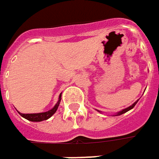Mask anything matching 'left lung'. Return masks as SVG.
<instances>
[{
    "mask_svg": "<svg viewBox=\"0 0 159 159\" xmlns=\"http://www.w3.org/2000/svg\"><path fill=\"white\" fill-rule=\"evenodd\" d=\"M138 101H139V100H137V102H134V103L132 104L131 106H129V107H126V108H124V109H122V110H121V111L117 112L116 114H115V115H114L113 116H121V115H122V114H124V113H126V112H128V111H129V110H130V109H132L133 107H135V106H136V104H137V102H138ZM96 110H97V109H96ZM97 111L100 112V113H102V111H100V110H97Z\"/></svg>",
    "mask_w": 159,
    "mask_h": 159,
    "instance_id": "1",
    "label": "left lung"
}]
</instances>
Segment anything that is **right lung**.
<instances>
[{"label":"right lung","instance_id":"right-lung-1","mask_svg":"<svg viewBox=\"0 0 159 159\" xmlns=\"http://www.w3.org/2000/svg\"><path fill=\"white\" fill-rule=\"evenodd\" d=\"M60 101H61V93L59 94V97H58V101L56 103V105L54 107H52V109L48 110L46 112H42V113H35V114H22V113H20V112H17L19 113V115L22 116L23 118L27 119L30 122H42V121H44V120H47L50 117H52L56 111H57V107L59 106V103H60Z\"/></svg>","mask_w":159,"mask_h":159}]
</instances>
